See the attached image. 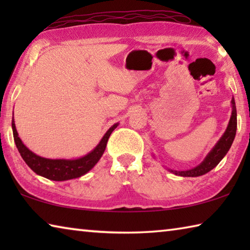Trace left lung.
I'll use <instances>...</instances> for the list:
<instances>
[{"label":"left lung","instance_id":"left-lung-1","mask_svg":"<svg viewBox=\"0 0 250 250\" xmlns=\"http://www.w3.org/2000/svg\"><path fill=\"white\" fill-rule=\"evenodd\" d=\"M230 104H231V115H230L229 121H228L225 132H224L222 137L219 138V140L216 142V145L211 147V150L207 153L205 159L203 160L198 166H196L193 168H189V170L176 171L167 167L168 172H171L173 174L179 175V176L196 177V176H201V175L206 174V173H208L210 170H213V168L216 167L219 162H221L224 156L227 154V152L229 151L232 142H234L236 130H237V111H236L234 97L231 98ZM152 155H153L154 158V154Z\"/></svg>","mask_w":250,"mask_h":250}]
</instances>
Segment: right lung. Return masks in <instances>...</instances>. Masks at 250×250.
<instances>
[{
  "label": "right lung",
  "instance_id": "right-lung-1",
  "mask_svg": "<svg viewBox=\"0 0 250 250\" xmlns=\"http://www.w3.org/2000/svg\"><path fill=\"white\" fill-rule=\"evenodd\" d=\"M118 125H119V122L110 126L107 132L104 134V137L101 138L98 145L86 155L76 159H48L34 153L24 145L19 137L18 130H16L14 117L12 119V130H13L14 142L21 156L25 161V163L37 175L46 177V179L52 181H68L77 179V177L83 176L89 172L98 163L101 156H103L110 134L112 133V131Z\"/></svg>",
  "mask_w": 250,
  "mask_h": 250
}]
</instances>
